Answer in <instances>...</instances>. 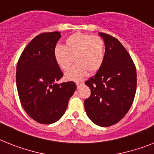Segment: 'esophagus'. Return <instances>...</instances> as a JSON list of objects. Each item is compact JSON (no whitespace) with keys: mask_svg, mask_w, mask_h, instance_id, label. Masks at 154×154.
<instances>
[{"mask_svg":"<svg viewBox=\"0 0 154 154\" xmlns=\"http://www.w3.org/2000/svg\"><path fill=\"white\" fill-rule=\"evenodd\" d=\"M76 84H77V86L79 87L80 85H83V82H79V81H77V82H76Z\"/></svg>","mask_w":154,"mask_h":154,"instance_id":"esophagus-1","label":"esophagus"}]
</instances>
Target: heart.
Listing matches in <instances>:
<instances>
[{
    "label": "heart",
    "instance_id": "heart-1",
    "mask_svg": "<svg viewBox=\"0 0 154 154\" xmlns=\"http://www.w3.org/2000/svg\"><path fill=\"white\" fill-rule=\"evenodd\" d=\"M63 46H57L54 56L59 66L63 70L69 69L74 58L76 63L65 75L68 80H81L88 71L95 73L104 63L105 41L98 35L74 33L65 39Z\"/></svg>",
    "mask_w": 154,
    "mask_h": 154
}]
</instances>
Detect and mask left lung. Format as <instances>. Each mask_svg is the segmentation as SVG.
Here are the masks:
<instances>
[{
	"label": "left lung",
	"instance_id": "obj_1",
	"mask_svg": "<svg viewBox=\"0 0 154 154\" xmlns=\"http://www.w3.org/2000/svg\"><path fill=\"white\" fill-rule=\"evenodd\" d=\"M105 44L104 63L85 85L91 89L85 99L88 118L103 127L115 125L127 114L134 100L137 75L133 60L116 38L99 32Z\"/></svg>",
	"mask_w": 154,
	"mask_h": 154
}]
</instances>
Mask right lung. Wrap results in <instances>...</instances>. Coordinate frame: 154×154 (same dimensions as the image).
Instances as JSON below:
<instances>
[{
  "label": "right lung",
  "mask_w": 154,
  "mask_h": 154,
  "mask_svg": "<svg viewBox=\"0 0 154 154\" xmlns=\"http://www.w3.org/2000/svg\"><path fill=\"white\" fill-rule=\"evenodd\" d=\"M61 35L43 32L35 37L21 53L16 68V85L23 109L41 124L58 121L76 91L73 81L57 84L63 76L54 56Z\"/></svg>",
  "instance_id": "add662e5"
}]
</instances>
